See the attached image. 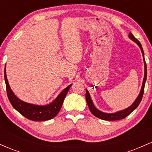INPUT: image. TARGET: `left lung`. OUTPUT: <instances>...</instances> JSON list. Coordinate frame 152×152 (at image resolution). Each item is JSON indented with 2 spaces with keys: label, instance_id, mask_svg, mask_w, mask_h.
<instances>
[{
  "label": "left lung",
  "instance_id": "1",
  "mask_svg": "<svg viewBox=\"0 0 152 152\" xmlns=\"http://www.w3.org/2000/svg\"><path fill=\"white\" fill-rule=\"evenodd\" d=\"M129 37L131 40L135 42L138 46L140 48L141 51L142 53L143 56V60H144V79H143V83H142V86L141 88L140 92H139V96H137V98L136 99V100L134 101V102L130 106H129L126 109L121 110L119 111H116L115 113H111V114H109V113H105L103 112V111H100L94 106L93 102H92V99L91 98V96L89 94V92L88 91V90L86 89V103L88 104V108H89L91 112L93 114L94 116H95L96 117L101 118V119L106 120V121H116V120H120L122 118H124L126 117L127 116H129L134 110H135L137 108V106L139 105L141 101H142L143 94H144V86H145L146 80V75H147V69H146V64L145 59H144V50H143L142 44L140 42L133 36V34L132 33H129Z\"/></svg>",
  "mask_w": 152,
  "mask_h": 152
}]
</instances>
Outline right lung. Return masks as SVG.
I'll use <instances>...</instances> for the list:
<instances>
[{
	"label": "right lung",
	"instance_id": "right-lung-1",
	"mask_svg": "<svg viewBox=\"0 0 152 152\" xmlns=\"http://www.w3.org/2000/svg\"><path fill=\"white\" fill-rule=\"evenodd\" d=\"M4 78L6 85L7 95L11 105L16 111H18L26 118L35 121H46V120L51 119L55 117L58 114L66 94L72 85L70 84L66 88H64L58 94V96L50 104H46V105H36V104H29V103L23 102L15 95L10 88L8 79H7L6 67L4 70Z\"/></svg>",
	"mask_w": 152,
	"mask_h": 152
}]
</instances>
